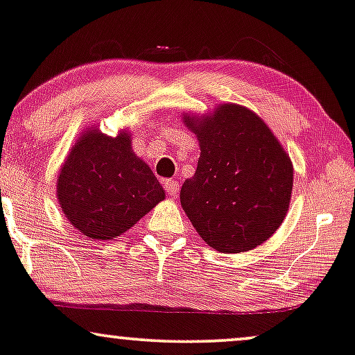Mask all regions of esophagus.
Instances as JSON below:
<instances>
[{"label":"esophagus","mask_w":355,"mask_h":355,"mask_svg":"<svg viewBox=\"0 0 355 355\" xmlns=\"http://www.w3.org/2000/svg\"><path fill=\"white\" fill-rule=\"evenodd\" d=\"M164 187H165V190H167L170 196H177L178 190H180V187H178V183L175 180H165Z\"/></svg>","instance_id":"obj_1"}]
</instances>
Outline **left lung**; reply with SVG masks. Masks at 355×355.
Instances as JSON below:
<instances>
[{"instance_id": "left-lung-1", "label": "left lung", "mask_w": 355, "mask_h": 355, "mask_svg": "<svg viewBox=\"0 0 355 355\" xmlns=\"http://www.w3.org/2000/svg\"><path fill=\"white\" fill-rule=\"evenodd\" d=\"M200 142L198 167L183 182L180 203L193 227L219 252H245L284 223L293 165L254 111L221 105L209 116H183Z\"/></svg>"}]
</instances>
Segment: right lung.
<instances>
[{
	"mask_svg": "<svg viewBox=\"0 0 355 355\" xmlns=\"http://www.w3.org/2000/svg\"><path fill=\"white\" fill-rule=\"evenodd\" d=\"M64 216L89 239L123 234L165 198L149 165L134 154L131 134L110 137L88 129L77 139L57 178Z\"/></svg>",
	"mask_w": 355,
	"mask_h": 355,
	"instance_id": "add662e5",
	"label": "right lung"
}]
</instances>
